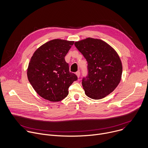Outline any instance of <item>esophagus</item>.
<instances>
[{
	"label": "esophagus",
	"mask_w": 148,
	"mask_h": 148,
	"mask_svg": "<svg viewBox=\"0 0 148 148\" xmlns=\"http://www.w3.org/2000/svg\"><path fill=\"white\" fill-rule=\"evenodd\" d=\"M76 75H77V77H80V72H79V71H77V72H76Z\"/></svg>",
	"instance_id": "1"
}]
</instances>
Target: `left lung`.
<instances>
[{
	"mask_svg": "<svg viewBox=\"0 0 148 148\" xmlns=\"http://www.w3.org/2000/svg\"><path fill=\"white\" fill-rule=\"evenodd\" d=\"M75 45L87 62V75L82 82L86 95L95 100L105 97L121 80L123 66L119 55L99 39L87 38Z\"/></svg>",
	"mask_w": 148,
	"mask_h": 148,
	"instance_id": "1",
	"label": "left lung"
}]
</instances>
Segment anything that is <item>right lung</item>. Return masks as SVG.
Listing matches in <instances>:
<instances>
[{
	"label": "right lung",
	"mask_w": 148,
	"mask_h": 148,
	"mask_svg": "<svg viewBox=\"0 0 148 148\" xmlns=\"http://www.w3.org/2000/svg\"><path fill=\"white\" fill-rule=\"evenodd\" d=\"M74 44L61 39L51 40L38 48L27 69L28 79L35 91L50 101H59L69 93L68 88L77 76L69 71L65 56Z\"/></svg>",
	"instance_id": "1"
}]
</instances>
